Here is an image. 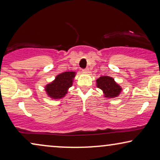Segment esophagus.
Instances as JSON below:
<instances>
[{"label": "esophagus", "instance_id": "1", "mask_svg": "<svg viewBox=\"0 0 160 160\" xmlns=\"http://www.w3.org/2000/svg\"><path fill=\"white\" fill-rule=\"evenodd\" d=\"M89 71V70L88 68H87L86 69H84V70H82V71L84 72V73H88Z\"/></svg>", "mask_w": 160, "mask_h": 160}]
</instances>
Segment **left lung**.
I'll return each instance as SVG.
<instances>
[{
    "label": "left lung",
    "instance_id": "left-lung-1",
    "mask_svg": "<svg viewBox=\"0 0 160 160\" xmlns=\"http://www.w3.org/2000/svg\"><path fill=\"white\" fill-rule=\"evenodd\" d=\"M96 86L101 89L103 96L107 98H117L122 91V87L115 82L114 78L108 76H102L98 78Z\"/></svg>",
    "mask_w": 160,
    "mask_h": 160
}]
</instances>
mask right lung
Here are the masks:
<instances>
[{
  "mask_svg": "<svg viewBox=\"0 0 160 160\" xmlns=\"http://www.w3.org/2000/svg\"><path fill=\"white\" fill-rule=\"evenodd\" d=\"M76 75V72L66 71L56 76L54 80L46 85L44 90L48 97L54 100L62 99L72 87L73 79Z\"/></svg>",
  "mask_w": 160,
  "mask_h": 160,
  "instance_id": "obj_1",
  "label": "right lung"
}]
</instances>
